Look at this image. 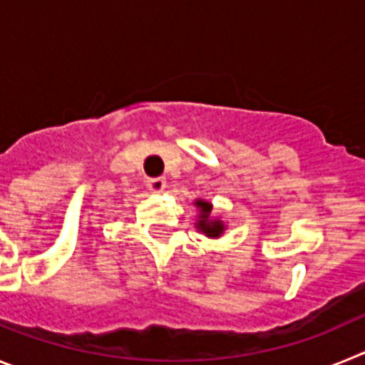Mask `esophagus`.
Listing matches in <instances>:
<instances>
[{
  "label": "esophagus",
  "mask_w": 365,
  "mask_h": 365,
  "mask_svg": "<svg viewBox=\"0 0 365 365\" xmlns=\"http://www.w3.org/2000/svg\"><path fill=\"white\" fill-rule=\"evenodd\" d=\"M146 186L150 192L163 193L166 188V179L164 177H153V179H146Z\"/></svg>",
  "instance_id": "1"
}]
</instances>
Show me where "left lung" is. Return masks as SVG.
<instances>
[{"instance_id":"obj_1","label":"left lung","mask_w":365,"mask_h":365,"mask_svg":"<svg viewBox=\"0 0 365 365\" xmlns=\"http://www.w3.org/2000/svg\"><path fill=\"white\" fill-rule=\"evenodd\" d=\"M195 205L201 208V221L197 222V228L199 230L205 232L208 237H219L225 230V225L217 219H210V212H212V205L210 202H205V201H197Z\"/></svg>"}]
</instances>
